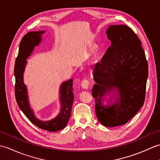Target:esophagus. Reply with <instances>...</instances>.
Returning <instances> with one entry per match:
<instances>
[{"instance_id": "1", "label": "esophagus", "mask_w": 160, "mask_h": 160, "mask_svg": "<svg viewBox=\"0 0 160 160\" xmlns=\"http://www.w3.org/2000/svg\"><path fill=\"white\" fill-rule=\"evenodd\" d=\"M89 80L87 79H84L82 83H81V86H82V87L84 89H87L88 87H89Z\"/></svg>"}]
</instances>
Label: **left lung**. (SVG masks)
Returning <instances> with one entry per match:
<instances>
[{"label": "left lung", "mask_w": 160, "mask_h": 160, "mask_svg": "<svg viewBox=\"0 0 160 160\" xmlns=\"http://www.w3.org/2000/svg\"><path fill=\"white\" fill-rule=\"evenodd\" d=\"M106 33L111 45L94 66L91 91L98 120L114 127L127 123L143 106L148 68L140 40L130 28L110 25ZM107 94L110 104L104 105Z\"/></svg>", "instance_id": "8db88e82"}]
</instances>
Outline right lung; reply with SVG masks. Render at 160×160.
<instances>
[{
    "mask_svg": "<svg viewBox=\"0 0 160 160\" xmlns=\"http://www.w3.org/2000/svg\"><path fill=\"white\" fill-rule=\"evenodd\" d=\"M45 31L30 32L24 36L19 45V52L16 59L14 66L15 96L19 108L29 121L40 128L55 132L66 127L71 117V108L73 102V80L70 79L62 83L60 88V100L61 110L59 114L49 121H41L37 118L30 107L28 89L24 84L23 73L27 64V59L33 52L34 47L38 46L42 40L41 36Z\"/></svg>",
    "mask_w": 160,
    "mask_h": 160,
    "instance_id": "add662e5",
    "label": "right lung"
}]
</instances>
